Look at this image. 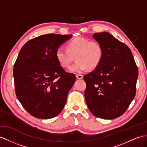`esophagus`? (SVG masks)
<instances>
[{"label":"esophagus","instance_id":"obj_1","mask_svg":"<svg viewBox=\"0 0 147 147\" xmlns=\"http://www.w3.org/2000/svg\"><path fill=\"white\" fill-rule=\"evenodd\" d=\"M76 78H77V79H82V78H83V76L81 74H77Z\"/></svg>","mask_w":147,"mask_h":147}]
</instances>
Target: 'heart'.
<instances>
[{
	"label": "heart",
	"mask_w": 147,
	"mask_h": 147,
	"mask_svg": "<svg viewBox=\"0 0 147 147\" xmlns=\"http://www.w3.org/2000/svg\"><path fill=\"white\" fill-rule=\"evenodd\" d=\"M102 45L96 40L76 37L66 44V49H57L55 57L59 65L63 69H69L74 59L77 61L70 67L72 72H80L86 69H95L103 57Z\"/></svg>",
	"instance_id": "heart-1"
}]
</instances>
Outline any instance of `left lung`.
<instances>
[{"instance_id":"obj_1","label":"left lung","mask_w":147,"mask_h":147,"mask_svg":"<svg viewBox=\"0 0 147 147\" xmlns=\"http://www.w3.org/2000/svg\"><path fill=\"white\" fill-rule=\"evenodd\" d=\"M93 37L104 53L95 70L84 76L85 101L95 117L114 119L123 115L135 97L138 68L126 44L108 32L95 33Z\"/></svg>"}]
</instances>
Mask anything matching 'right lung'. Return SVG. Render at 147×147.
I'll list each match as a JSON object with an SVG mask.
<instances>
[{"label":"right lung","mask_w":147,"mask_h":147,"mask_svg":"<svg viewBox=\"0 0 147 147\" xmlns=\"http://www.w3.org/2000/svg\"><path fill=\"white\" fill-rule=\"evenodd\" d=\"M72 35H42L26 42L14 63L17 97L37 119H49L61 112L76 76L67 73L55 57L60 44Z\"/></svg>","instance_id":"obj_1"}]
</instances>
